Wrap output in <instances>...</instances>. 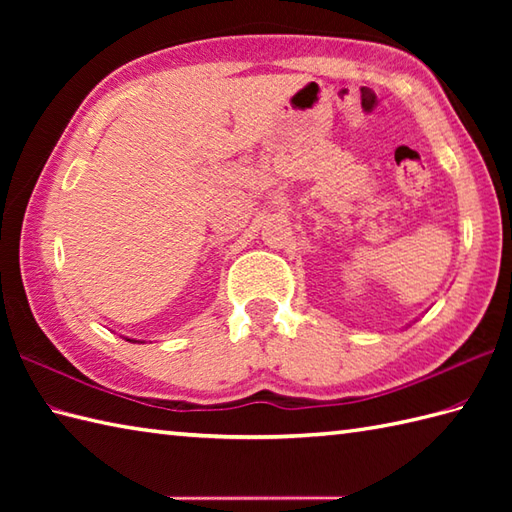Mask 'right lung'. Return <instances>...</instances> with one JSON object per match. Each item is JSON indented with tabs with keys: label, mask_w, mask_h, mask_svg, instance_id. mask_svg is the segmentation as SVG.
I'll list each match as a JSON object with an SVG mask.
<instances>
[{
	"label": "right lung",
	"mask_w": 512,
	"mask_h": 512,
	"mask_svg": "<svg viewBox=\"0 0 512 512\" xmlns=\"http://www.w3.org/2000/svg\"><path fill=\"white\" fill-rule=\"evenodd\" d=\"M127 341H132V343H140V341H134V339H127Z\"/></svg>",
	"instance_id": "obj_1"
}]
</instances>
